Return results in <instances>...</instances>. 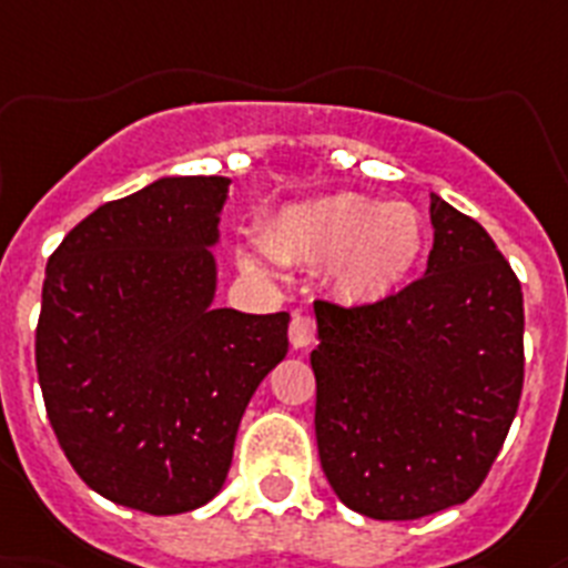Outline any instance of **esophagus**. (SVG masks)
<instances>
[{"instance_id":"obj_1","label":"esophagus","mask_w":568,"mask_h":568,"mask_svg":"<svg viewBox=\"0 0 568 568\" xmlns=\"http://www.w3.org/2000/svg\"><path fill=\"white\" fill-rule=\"evenodd\" d=\"M314 337H317V323H314V317L308 312H297L294 314V320H291L288 325V339L294 348H308V345L314 343Z\"/></svg>"}]
</instances>
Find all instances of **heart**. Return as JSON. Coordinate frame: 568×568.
I'll use <instances>...</instances> for the list:
<instances>
[{"label": "heart", "mask_w": 568, "mask_h": 568, "mask_svg": "<svg viewBox=\"0 0 568 568\" xmlns=\"http://www.w3.org/2000/svg\"><path fill=\"white\" fill-rule=\"evenodd\" d=\"M265 244L243 254L245 265H323L337 297L352 305L392 300L412 280L426 251V223L408 202H383L357 191H337L294 202L271 216Z\"/></svg>", "instance_id": "b5f03b06"}]
</instances>
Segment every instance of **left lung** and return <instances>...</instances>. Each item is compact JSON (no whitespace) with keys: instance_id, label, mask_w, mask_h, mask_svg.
Returning <instances> with one entry per match:
<instances>
[{"instance_id":"8db88e82","label":"left lung","mask_w":568,"mask_h":568,"mask_svg":"<svg viewBox=\"0 0 568 568\" xmlns=\"http://www.w3.org/2000/svg\"><path fill=\"white\" fill-rule=\"evenodd\" d=\"M420 280L377 305L314 303L317 448L334 495L417 520L480 489L523 392V291L471 216L432 194Z\"/></svg>"}]
</instances>
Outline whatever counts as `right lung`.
I'll return each instance as SVG.
<instances>
[{
    "label": "right lung",
    "instance_id": "add662e5",
    "mask_svg": "<svg viewBox=\"0 0 568 568\" xmlns=\"http://www.w3.org/2000/svg\"><path fill=\"white\" fill-rule=\"evenodd\" d=\"M229 176H162L100 205L48 260L37 374L97 495L148 515L223 489L236 428L288 354V312L214 308Z\"/></svg>",
    "mask_w": 568,
    "mask_h": 568
}]
</instances>
